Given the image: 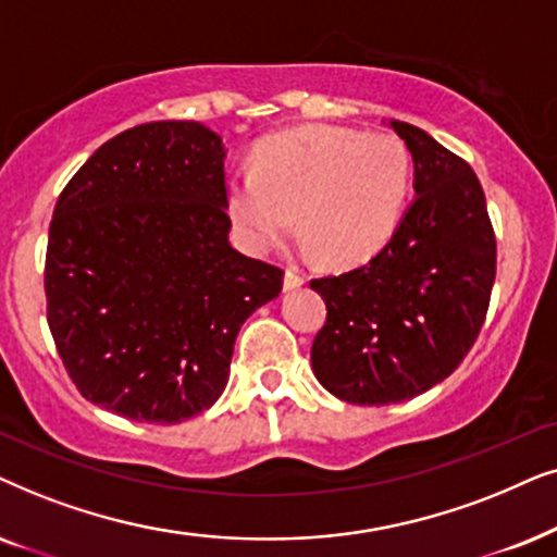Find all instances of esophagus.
Instances as JSON below:
<instances>
[{"instance_id":"esophagus-1","label":"esophagus","mask_w":557,"mask_h":557,"mask_svg":"<svg viewBox=\"0 0 557 557\" xmlns=\"http://www.w3.org/2000/svg\"><path fill=\"white\" fill-rule=\"evenodd\" d=\"M302 283H306V280H302V274H300L298 270H287V272H285V283H283L285 293L298 290V287H300Z\"/></svg>"}]
</instances>
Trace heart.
<instances>
[{"mask_svg":"<svg viewBox=\"0 0 557 557\" xmlns=\"http://www.w3.org/2000/svg\"><path fill=\"white\" fill-rule=\"evenodd\" d=\"M412 183L395 135L308 127L264 139L249 173L226 183V213L244 247L264 255L295 232L323 262L359 264L376 255L403 219Z\"/></svg>","mask_w":557,"mask_h":557,"instance_id":"b5f03b06","label":"heart"}]
</instances>
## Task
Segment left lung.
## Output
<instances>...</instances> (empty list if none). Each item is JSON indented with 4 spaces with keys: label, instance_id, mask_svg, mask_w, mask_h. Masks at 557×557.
I'll list each match as a JSON object with an SVG mask.
<instances>
[{
    "label": "left lung",
    "instance_id": "8db88e82",
    "mask_svg": "<svg viewBox=\"0 0 557 557\" xmlns=\"http://www.w3.org/2000/svg\"><path fill=\"white\" fill-rule=\"evenodd\" d=\"M414 165V198L392 239L354 270L313 280L329 308L310 348L315 380L351 405L422 395L461 364L496 274L486 198L469 162L389 119Z\"/></svg>",
    "mask_w": 557,
    "mask_h": 557
}]
</instances>
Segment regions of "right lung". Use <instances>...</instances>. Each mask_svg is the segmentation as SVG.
I'll return each instance as SVG.
<instances>
[{
	"label": "right lung",
	"instance_id": "obj_1",
	"mask_svg": "<svg viewBox=\"0 0 557 557\" xmlns=\"http://www.w3.org/2000/svg\"><path fill=\"white\" fill-rule=\"evenodd\" d=\"M224 160L201 122L139 124L58 198L48 323L71 380L103 410L160 425L209 410L244 321L283 290V270L228 242Z\"/></svg>",
	"mask_w": 557,
	"mask_h": 557
}]
</instances>
